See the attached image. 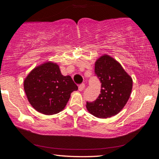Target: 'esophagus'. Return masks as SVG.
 <instances>
[{
    "mask_svg": "<svg viewBox=\"0 0 159 159\" xmlns=\"http://www.w3.org/2000/svg\"><path fill=\"white\" fill-rule=\"evenodd\" d=\"M85 88V84L84 83H81L79 85V91H82L83 89Z\"/></svg>",
    "mask_w": 159,
    "mask_h": 159,
    "instance_id": "esophagus-1",
    "label": "esophagus"
}]
</instances>
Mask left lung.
Listing matches in <instances>:
<instances>
[{
    "mask_svg": "<svg viewBox=\"0 0 159 159\" xmlns=\"http://www.w3.org/2000/svg\"><path fill=\"white\" fill-rule=\"evenodd\" d=\"M95 75L101 84V90L95 101L86 102L90 114L107 118L117 114L130 98L133 80L114 59L104 55L96 61Z\"/></svg>",
    "mask_w": 159,
    "mask_h": 159,
    "instance_id": "1",
    "label": "left lung"
}]
</instances>
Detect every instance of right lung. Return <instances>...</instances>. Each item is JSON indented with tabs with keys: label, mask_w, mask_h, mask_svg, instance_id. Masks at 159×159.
<instances>
[{
	"label": "right lung",
	"mask_w": 159,
	"mask_h": 159,
	"mask_svg": "<svg viewBox=\"0 0 159 159\" xmlns=\"http://www.w3.org/2000/svg\"><path fill=\"white\" fill-rule=\"evenodd\" d=\"M29 102L40 113L52 115L61 111L78 86L69 76L61 75L57 64L47 62L31 71L24 82Z\"/></svg>",
	"instance_id": "obj_1"
}]
</instances>
